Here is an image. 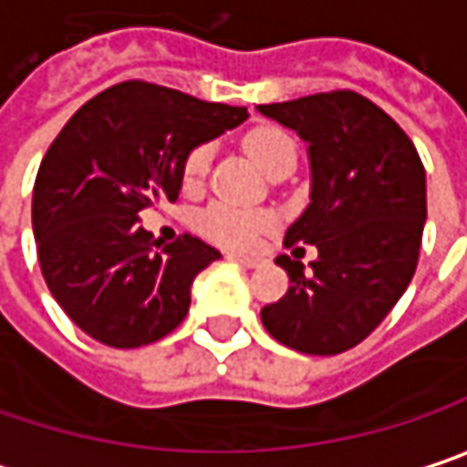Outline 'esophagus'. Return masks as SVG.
Returning <instances> with one entry per match:
<instances>
[{
  "label": "esophagus",
  "mask_w": 467,
  "mask_h": 467,
  "mask_svg": "<svg viewBox=\"0 0 467 467\" xmlns=\"http://www.w3.org/2000/svg\"><path fill=\"white\" fill-rule=\"evenodd\" d=\"M230 259L240 262L243 267H259V265L265 262L262 256H248V254H230Z\"/></svg>",
  "instance_id": "34e87169"
}]
</instances>
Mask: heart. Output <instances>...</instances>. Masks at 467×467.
Instances as JSON below:
<instances>
[{"label": "heart", "mask_w": 467, "mask_h": 467, "mask_svg": "<svg viewBox=\"0 0 467 467\" xmlns=\"http://www.w3.org/2000/svg\"><path fill=\"white\" fill-rule=\"evenodd\" d=\"M243 147L265 173L283 157H296V147H294L291 136L273 125L251 130L243 139ZM211 154H213L211 144H197L187 151V157L182 162V187L184 190H202L208 171H211ZM197 227L205 237H211L219 245H227L234 251H248L262 240V234L273 230V216L265 211L240 208L233 202H213L200 213Z\"/></svg>", "instance_id": "obj_1"}]
</instances>
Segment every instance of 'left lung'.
Wrapping results in <instances>:
<instances>
[{
	"label": "left lung",
	"mask_w": 467,
	"mask_h": 467,
	"mask_svg": "<svg viewBox=\"0 0 467 467\" xmlns=\"http://www.w3.org/2000/svg\"><path fill=\"white\" fill-rule=\"evenodd\" d=\"M259 111L310 144V205L283 245L318 248L313 270L277 256L291 285L262 307V323L291 350L345 353L385 320L417 270L428 216L422 160L401 125L353 90L262 104Z\"/></svg>",
	"instance_id": "1"
}]
</instances>
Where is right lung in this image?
Masks as SVG:
<instances>
[{"mask_svg": "<svg viewBox=\"0 0 467 467\" xmlns=\"http://www.w3.org/2000/svg\"><path fill=\"white\" fill-rule=\"evenodd\" d=\"M245 117V107L128 79L61 128L36 171L31 224L50 294L88 337L128 350L187 318L192 280L222 254L190 233L160 245L139 219L176 202L192 147Z\"/></svg>", "mask_w": 467, "mask_h": 467, "instance_id": "1", "label": "right lung"}]
</instances>
